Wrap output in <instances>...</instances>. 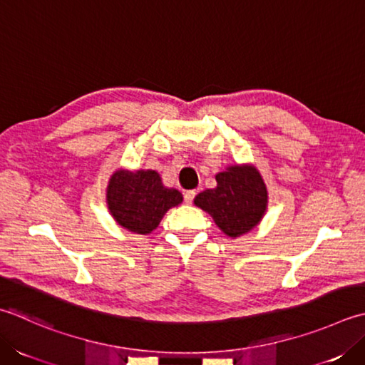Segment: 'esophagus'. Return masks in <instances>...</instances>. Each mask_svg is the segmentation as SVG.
Returning <instances> with one entry per match:
<instances>
[{
	"label": "esophagus",
	"instance_id": "obj_1",
	"mask_svg": "<svg viewBox=\"0 0 365 365\" xmlns=\"http://www.w3.org/2000/svg\"><path fill=\"white\" fill-rule=\"evenodd\" d=\"M195 196H196V191H195V190L185 191V195H183V197H185V202H187V204H191V202H192V199H195Z\"/></svg>",
	"mask_w": 365,
	"mask_h": 365
}]
</instances>
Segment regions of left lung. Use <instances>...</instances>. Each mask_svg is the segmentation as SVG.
<instances>
[{"label": "left lung", "mask_w": 365, "mask_h": 365, "mask_svg": "<svg viewBox=\"0 0 365 365\" xmlns=\"http://www.w3.org/2000/svg\"><path fill=\"white\" fill-rule=\"evenodd\" d=\"M217 187L195 197V204L215 221L227 237L255 230L267 212V187L253 164H234L215 175Z\"/></svg>", "instance_id": "1"}]
</instances>
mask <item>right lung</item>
I'll list each match as a JSON object with an SVG mask.
<instances>
[{"label": "right lung", "mask_w": 365, "mask_h": 365, "mask_svg": "<svg viewBox=\"0 0 365 365\" xmlns=\"http://www.w3.org/2000/svg\"><path fill=\"white\" fill-rule=\"evenodd\" d=\"M182 201V192L164 187L152 169H117L106 190L107 209L115 223L142 235L155 231L166 212Z\"/></svg>", "instance_id": "obj_1"}]
</instances>
